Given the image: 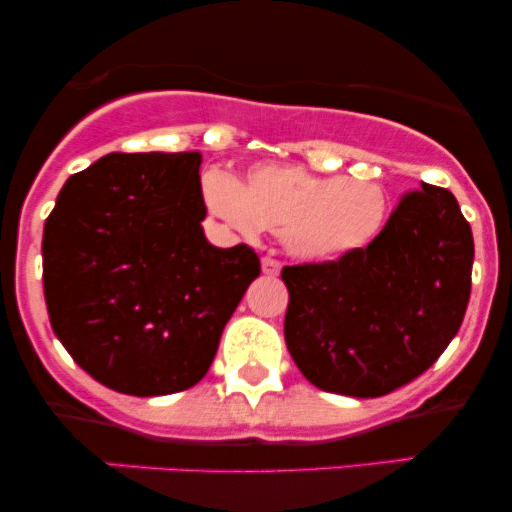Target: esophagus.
I'll use <instances>...</instances> for the list:
<instances>
[{"instance_id":"esophagus-1","label":"esophagus","mask_w":512,"mask_h":512,"mask_svg":"<svg viewBox=\"0 0 512 512\" xmlns=\"http://www.w3.org/2000/svg\"><path fill=\"white\" fill-rule=\"evenodd\" d=\"M262 272L267 274V276H279L281 262L274 260V257H264V260H262Z\"/></svg>"}]
</instances>
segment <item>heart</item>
Returning a JSON list of instances; mask_svg holds the SVG:
<instances>
[{
    "instance_id": "1",
    "label": "heart",
    "mask_w": 512,
    "mask_h": 512,
    "mask_svg": "<svg viewBox=\"0 0 512 512\" xmlns=\"http://www.w3.org/2000/svg\"><path fill=\"white\" fill-rule=\"evenodd\" d=\"M202 195L211 214L240 233L269 228L305 262H332L375 238L387 214L380 185L327 178L301 166H257L243 185L209 170Z\"/></svg>"
}]
</instances>
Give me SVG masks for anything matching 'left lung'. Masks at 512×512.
Returning a JSON list of instances; mask_svg holds the SVG:
<instances>
[{"label": "left lung", "mask_w": 512, "mask_h": 512, "mask_svg": "<svg viewBox=\"0 0 512 512\" xmlns=\"http://www.w3.org/2000/svg\"><path fill=\"white\" fill-rule=\"evenodd\" d=\"M472 262V228L457 199L421 182L366 248L281 269L291 358L334 395L383 397L411 383L460 330Z\"/></svg>", "instance_id": "left-lung-1"}]
</instances>
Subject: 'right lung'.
Wrapping results in <instances>:
<instances>
[{"mask_svg": "<svg viewBox=\"0 0 512 512\" xmlns=\"http://www.w3.org/2000/svg\"><path fill=\"white\" fill-rule=\"evenodd\" d=\"M202 154H108L64 182L43 231L50 325L93 380L134 397L197 385L260 257L214 248Z\"/></svg>", "mask_w": 512, "mask_h": 512, "instance_id": "right-lung-1", "label": "right lung"}]
</instances>
